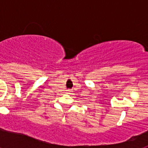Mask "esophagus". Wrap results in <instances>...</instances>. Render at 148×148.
I'll use <instances>...</instances> for the list:
<instances>
[{
    "mask_svg": "<svg viewBox=\"0 0 148 148\" xmlns=\"http://www.w3.org/2000/svg\"><path fill=\"white\" fill-rule=\"evenodd\" d=\"M67 93H68V94H70V90H67Z\"/></svg>",
    "mask_w": 148,
    "mask_h": 148,
    "instance_id": "1",
    "label": "esophagus"
}]
</instances>
